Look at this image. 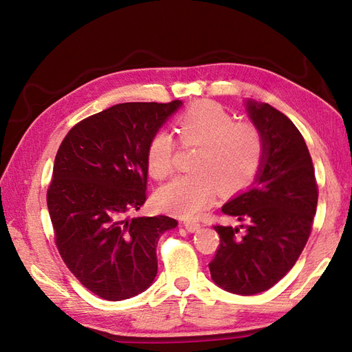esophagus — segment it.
Segmentation results:
<instances>
[{"instance_id": "1", "label": "esophagus", "mask_w": 352, "mask_h": 352, "mask_svg": "<svg viewBox=\"0 0 352 352\" xmlns=\"http://www.w3.org/2000/svg\"><path fill=\"white\" fill-rule=\"evenodd\" d=\"M184 227H186V230L190 231V233H195V231L199 230L201 223L197 222V221H186V222H184Z\"/></svg>"}]
</instances>
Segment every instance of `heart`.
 Returning <instances> with one entry per match:
<instances>
[{
  "label": "heart",
  "instance_id": "obj_1",
  "mask_svg": "<svg viewBox=\"0 0 352 352\" xmlns=\"http://www.w3.org/2000/svg\"><path fill=\"white\" fill-rule=\"evenodd\" d=\"M178 140L184 148L197 146L192 157L195 172L175 178L157 192L163 210L183 218H195L213 204L216 193L241 190L248 184L263 157V136L256 124L234 121L214 101H198L175 119ZM177 140L160 130L146 149L148 170L157 180L175 169Z\"/></svg>",
  "mask_w": 352,
  "mask_h": 352
}]
</instances>
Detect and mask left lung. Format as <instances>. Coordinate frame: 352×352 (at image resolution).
<instances>
[{"label": "left lung", "mask_w": 352, "mask_h": 352, "mask_svg": "<svg viewBox=\"0 0 352 352\" xmlns=\"http://www.w3.org/2000/svg\"><path fill=\"white\" fill-rule=\"evenodd\" d=\"M263 136L256 182L222 206L237 226H214L221 237L208 263L212 280L236 295L275 286L301 256L318 206L315 168L300 130L269 104L246 102Z\"/></svg>", "instance_id": "obj_1"}]
</instances>
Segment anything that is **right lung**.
<instances>
[{
	"instance_id": "obj_1",
	"label": "right lung",
	"mask_w": 352,
	"mask_h": 352,
	"mask_svg": "<svg viewBox=\"0 0 352 352\" xmlns=\"http://www.w3.org/2000/svg\"><path fill=\"white\" fill-rule=\"evenodd\" d=\"M182 101L124 102L74 125L47 192L57 250L77 280L107 301L151 286L157 242L177 221L125 218L146 201V149Z\"/></svg>"
}]
</instances>
